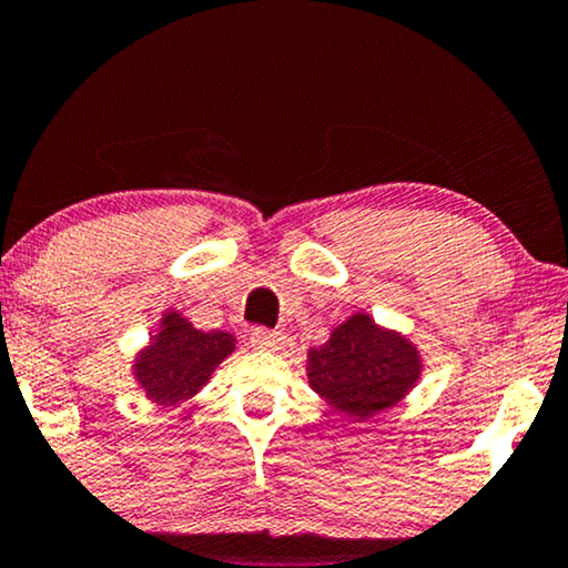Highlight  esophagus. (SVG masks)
Wrapping results in <instances>:
<instances>
[{
  "instance_id": "1",
  "label": "esophagus",
  "mask_w": 568,
  "mask_h": 568,
  "mask_svg": "<svg viewBox=\"0 0 568 568\" xmlns=\"http://www.w3.org/2000/svg\"><path fill=\"white\" fill-rule=\"evenodd\" d=\"M283 341V333L270 331V327H254V333H251V344H254V349L262 352H277Z\"/></svg>"
}]
</instances>
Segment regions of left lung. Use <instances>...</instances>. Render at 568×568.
I'll return each mask as SVG.
<instances>
[{
  "label": "left lung",
  "instance_id": "obj_1",
  "mask_svg": "<svg viewBox=\"0 0 568 568\" xmlns=\"http://www.w3.org/2000/svg\"><path fill=\"white\" fill-rule=\"evenodd\" d=\"M423 357L399 331L378 325L367 312H354L333 327L323 346L306 352V378L333 413L352 423L399 405L418 386Z\"/></svg>",
  "mask_w": 568,
  "mask_h": 568
}]
</instances>
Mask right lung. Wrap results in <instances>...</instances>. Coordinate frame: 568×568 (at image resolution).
<instances>
[{
  "label": "right lung",
  "mask_w": 568,
  "mask_h": 568,
  "mask_svg": "<svg viewBox=\"0 0 568 568\" xmlns=\"http://www.w3.org/2000/svg\"><path fill=\"white\" fill-rule=\"evenodd\" d=\"M232 352V333L197 331L180 312L166 310L155 336L136 352L132 375L153 405L172 407L201 392Z\"/></svg>",
  "instance_id": "1"
}]
</instances>
